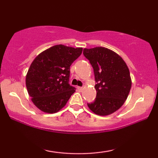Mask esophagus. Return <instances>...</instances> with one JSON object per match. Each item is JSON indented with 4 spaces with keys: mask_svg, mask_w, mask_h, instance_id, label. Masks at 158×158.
<instances>
[{
    "mask_svg": "<svg viewBox=\"0 0 158 158\" xmlns=\"http://www.w3.org/2000/svg\"><path fill=\"white\" fill-rule=\"evenodd\" d=\"M77 89H78L79 90H83V87H80V86H77Z\"/></svg>",
    "mask_w": 158,
    "mask_h": 158,
    "instance_id": "34e87169",
    "label": "esophagus"
}]
</instances>
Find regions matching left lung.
<instances>
[{
  "label": "left lung",
  "instance_id": "1",
  "mask_svg": "<svg viewBox=\"0 0 158 158\" xmlns=\"http://www.w3.org/2000/svg\"><path fill=\"white\" fill-rule=\"evenodd\" d=\"M83 55L94 68L96 83V98L88 106L97 115H110L122 106L129 96L131 80L128 67L117 53L105 47L85 48Z\"/></svg>",
  "mask_w": 158,
  "mask_h": 158
}]
</instances>
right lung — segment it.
<instances>
[{
  "instance_id": "right-lung-1",
  "label": "right lung",
  "mask_w": 158,
  "mask_h": 158,
  "mask_svg": "<svg viewBox=\"0 0 158 158\" xmlns=\"http://www.w3.org/2000/svg\"><path fill=\"white\" fill-rule=\"evenodd\" d=\"M82 51V47L57 44L33 60L26 76V86L31 101L41 111L57 113L74 94L75 88L69 84L70 67Z\"/></svg>"
}]
</instances>
